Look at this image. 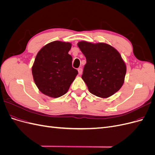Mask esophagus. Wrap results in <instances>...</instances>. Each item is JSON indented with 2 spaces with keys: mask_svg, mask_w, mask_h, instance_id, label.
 Segmentation results:
<instances>
[{
  "mask_svg": "<svg viewBox=\"0 0 155 155\" xmlns=\"http://www.w3.org/2000/svg\"><path fill=\"white\" fill-rule=\"evenodd\" d=\"M78 70V73H79V74H82V72H83V70H82V68H79Z\"/></svg>",
  "mask_w": 155,
  "mask_h": 155,
  "instance_id": "1",
  "label": "esophagus"
}]
</instances>
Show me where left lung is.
<instances>
[{"mask_svg": "<svg viewBox=\"0 0 155 155\" xmlns=\"http://www.w3.org/2000/svg\"><path fill=\"white\" fill-rule=\"evenodd\" d=\"M78 46L87 59L81 78L89 92L101 98L118 92L124 83L127 70L118 51L104 43L82 41Z\"/></svg>", "mask_w": 155, "mask_h": 155, "instance_id": "left-lung-1", "label": "left lung"}]
</instances>
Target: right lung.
<instances>
[{"label": "right lung", "mask_w": 155, "mask_h": 155, "mask_svg": "<svg viewBox=\"0 0 155 155\" xmlns=\"http://www.w3.org/2000/svg\"><path fill=\"white\" fill-rule=\"evenodd\" d=\"M72 43L55 41L46 45L37 53L31 67L34 80L39 90L51 97L66 94L78 74L72 67L68 51Z\"/></svg>", "instance_id": "right-lung-1"}]
</instances>
